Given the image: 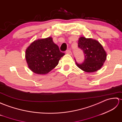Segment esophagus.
<instances>
[{
  "label": "esophagus",
  "instance_id": "34e87169",
  "mask_svg": "<svg viewBox=\"0 0 122 122\" xmlns=\"http://www.w3.org/2000/svg\"><path fill=\"white\" fill-rule=\"evenodd\" d=\"M66 54H69V55H72V53H71V51L69 50H67V51H66Z\"/></svg>",
  "mask_w": 122,
  "mask_h": 122
}]
</instances>
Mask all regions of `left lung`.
<instances>
[{
	"label": "left lung",
	"instance_id": "8db88e82",
	"mask_svg": "<svg viewBox=\"0 0 122 122\" xmlns=\"http://www.w3.org/2000/svg\"><path fill=\"white\" fill-rule=\"evenodd\" d=\"M78 44L83 52L85 60L82 64L76 61L77 66L87 72H95L101 68L107 58V53L101 44L97 40L85 37H80Z\"/></svg>",
	"mask_w": 122,
	"mask_h": 122
}]
</instances>
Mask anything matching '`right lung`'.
I'll list each match as a JSON object with an SVG mask.
<instances>
[{"label":"right lung","instance_id":"obj_1","mask_svg":"<svg viewBox=\"0 0 122 122\" xmlns=\"http://www.w3.org/2000/svg\"><path fill=\"white\" fill-rule=\"evenodd\" d=\"M64 55L51 37L34 41L25 51L29 68L39 75L46 74L51 71Z\"/></svg>","mask_w":122,"mask_h":122}]
</instances>
